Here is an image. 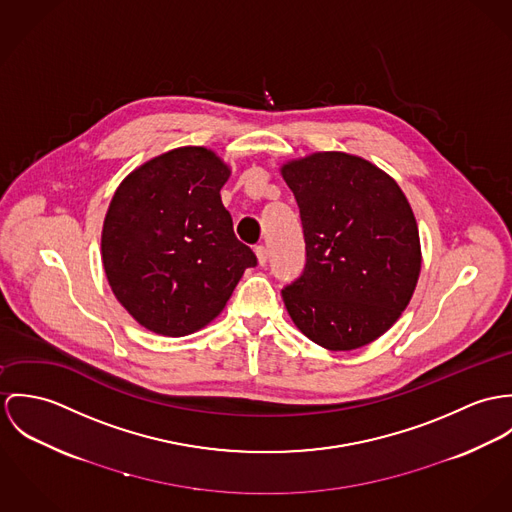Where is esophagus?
Masks as SVG:
<instances>
[{
    "label": "esophagus",
    "instance_id": "34e87169",
    "mask_svg": "<svg viewBox=\"0 0 512 512\" xmlns=\"http://www.w3.org/2000/svg\"><path fill=\"white\" fill-rule=\"evenodd\" d=\"M255 255H257V261H259L261 267L269 261V251H267L265 245H257V247H255Z\"/></svg>",
    "mask_w": 512,
    "mask_h": 512
}]
</instances>
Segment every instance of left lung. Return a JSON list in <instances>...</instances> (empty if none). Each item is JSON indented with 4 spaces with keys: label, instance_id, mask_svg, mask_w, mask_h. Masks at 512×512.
Masks as SVG:
<instances>
[{
    "label": "left lung",
    "instance_id": "1",
    "mask_svg": "<svg viewBox=\"0 0 512 512\" xmlns=\"http://www.w3.org/2000/svg\"><path fill=\"white\" fill-rule=\"evenodd\" d=\"M306 241L302 275L283 300L296 328L330 351L383 336L408 306L420 275L412 208L387 172L328 151L283 165Z\"/></svg>",
    "mask_w": 512,
    "mask_h": 512
}]
</instances>
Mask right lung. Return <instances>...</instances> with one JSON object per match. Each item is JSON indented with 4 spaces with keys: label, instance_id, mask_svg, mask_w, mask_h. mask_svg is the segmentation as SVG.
I'll list each match as a JSON object with an SVG mask.
<instances>
[{
    "label": "right lung",
    "instance_id": "1",
    "mask_svg": "<svg viewBox=\"0 0 512 512\" xmlns=\"http://www.w3.org/2000/svg\"><path fill=\"white\" fill-rule=\"evenodd\" d=\"M229 167L180 147L131 172L102 229V261L119 304L147 330L180 338L226 306L255 253L235 233L220 190Z\"/></svg>",
    "mask_w": 512,
    "mask_h": 512
}]
</instances>
